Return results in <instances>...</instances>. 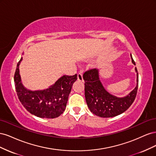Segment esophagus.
Listing matches in <instances>:
<instances>
[{"instance_id": "34e87169", "label": "esophagus", "mask_w": 156, "mask_h": 156, "mask_svg": "<svg viewBox=\"0 0 156 156\" xmlns=\"http://www.w3.org/2000/svg\"><path fill=\"white\" fill-rule=\"evenodd\" d=\"M77 80H78V81H81V82H84L82 73H78V75H77Z\"/></svg>"}]
</instances>
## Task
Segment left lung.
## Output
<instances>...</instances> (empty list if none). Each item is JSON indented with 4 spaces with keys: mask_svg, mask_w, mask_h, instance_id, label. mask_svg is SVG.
Instances as JSON below:
<instances>
[{
    "mask_svg": "<svg viewBox=\"0 0 156 156\" xmlns=\"http://www.w3.org/2000/svg\"><path fill=\"white\" fill-rule=\"evenodd\" d=\"M131 62L135 61L130 54ZM136 84L135 88L127 96L119 98L110 94L103 87L100 79L98 69H90L84 73V96L87 105L90 111L98 116L110 118L125 112L133 103L138 89L139 75L136 68Z\"/></svg>",
    "mask_w": 156,
    "mask_h": 156,
    "instance_id": "obj_1",
    "label": "left lung"
}]
</instances>
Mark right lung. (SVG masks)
Masks as SVG:
<instances>
[{
    "instance_id": "right-lung-1",
    "label": "right lung",
    "mask_w": 156,
    "mask_h": 156,
    "mask_svg": "<svg viewBox=\"0 0 156 156\" xmlns=\"http://www.w3.org/2000/svg\"><path fill=\"white\" fill-rule=\"evenodd\" d=\"M21 58L17 65L14 82L19 100L31 114L43 119H55L62 115L66 107L73 84L77 75H63L48 88L41 90H30L23 85L20 74Z\"/></svg>"
}]
</instances>
